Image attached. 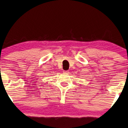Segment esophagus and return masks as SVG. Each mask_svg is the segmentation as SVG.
Wrapping results in <instances>:
<instances>
[{
	"label": "esophagus",
	"instance_id": "1",
	"mask_svg": "<svg viewBox=\"0 0 128 128\" xmlns=\"http://www.w3.org/2000/svg\"><path fill=\"white\" fill-rule=\"evenodd\" d=\"M64 74H68L69 73V71L67 70V71H64Z\"/></svg>",
	"mask_w": 128,
	"mask_h": 128
}]
</instances>
